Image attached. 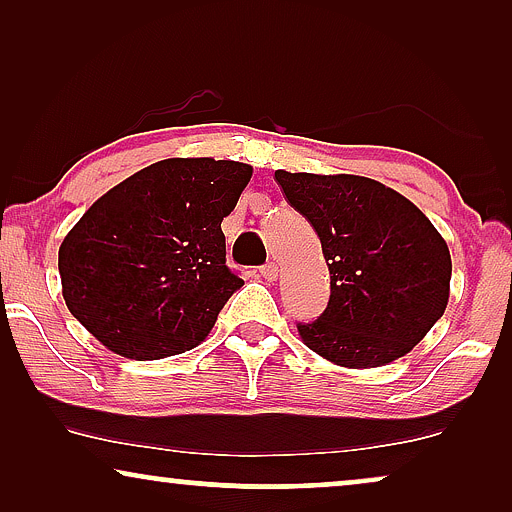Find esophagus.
Segmentation results:
<instances>
[{"mask_svg":"<svg viewBox=\"0 0 512 512\" xmlns=\"http://www.w3.org/2000/svg\"><path fill=\"white\" fill-rule=\"evenodd\" d=\"M258 272H261V277L268 279V282H275L277 275H279V270H277L275 263H265V265H261V268H258Z\"/></svg>","mask_w":512,"mask_h":512,"instance_id":"34e87169","label":"esophagus"}]
</instances>
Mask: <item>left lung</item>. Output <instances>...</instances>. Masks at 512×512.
<instances>
[{"instance_id": "obj_1", "label": "left lung", "mask_w": 512, "mask_h": 512, "mask_svg": "<svg viewBox=\"0 0 512 512\" xmlns=\"http://www.w3.org/2000/svg\"><path fill=\"white\" fill-rule=\"evenodd\" d=\"M289 205L312 223L331 272V298L298 324L312 352L347 368L401 359L443 317L450 249L408 198L356 174L275 172Z\"/></svg>"}]
</instances>
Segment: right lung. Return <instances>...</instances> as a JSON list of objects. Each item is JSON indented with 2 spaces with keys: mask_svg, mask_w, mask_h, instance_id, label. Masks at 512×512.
Listing matches in <instances>:
<instances>
[{
  "mask_svg": "<svg viewBox=\"0 0 512 512\" xmlns=\"http://www.w3.org/2000/svg\"><path fill=\"white\" fill-rule=\"evenodd\" d=\"M249 179L235 160L167 158L104 193L60 244L69 312L125 359L200 345L244 284L226 265L221 221Z\"/></svg>",
  "mask_w": 512,
  "mask_h": 512,
  "instance_id": "add662e5",
  "label": "right lung"
}]
</instances>
